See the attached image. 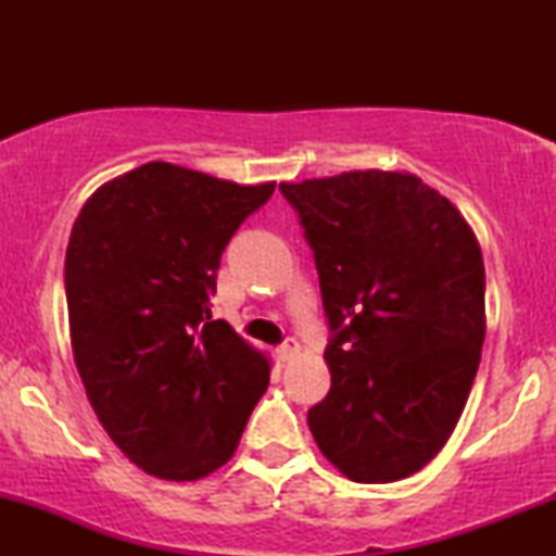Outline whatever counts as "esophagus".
I'll list each match as a JSON object with an SVG mask.
<instances>
[{"mask_svg":"<svg viewBox=\"0 0 556 556\" xmlns=\"http://www.w3.org/2000/svg\"><path fill=\"white\" fill-rule=\"evenodd\" d=\"M276 354H278V359H280V362L293 359V356L299 354V341H295V339H288V341H283V344H280V346L276 349Z\"/></svg>","mask_w":556,"mask_h":556,"instance_id":"obj_1","label":"esophagus"}]
</instances>
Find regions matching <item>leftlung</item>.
Listing matches in <instances>:
<instances>
[{"label": "left lung", "mask_w": 556, "mask_h": 556, "mask_svg": "<svg viewBox=\"0 0 556 556\" xmlns=\"http://www.w3.org/2000/svg\"><path fill=\"white\" fill-rule=\"evenodd\" d=\"M318 270L331 390L308 409L326 458L392 483L451 438L485 339L483 255L466 217L409 172L280 181Z\"/></svg>", "instance_id": "left-lung-1"}]
</instances>
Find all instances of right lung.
Masks as SVG:
<instances>
[{
    "label": "right lung",
    "mask_w": 556,
    "mask_h": 556,
    "mask_svg": "<svg viewBox=\"0 0 556 556\" xmlns=\"http://www.w3.org/2000/svg\"><path fill=\"white\" fill-rule=\"evenodd\" d=\"M273 189L149 162L98 187L75 219V367L105 432L149 476L197 481L225 466L268 390V356L212 321L210 301L225 245Z\"/></svg>",
    "instance_id": "obj_1"
}]
</instances>
